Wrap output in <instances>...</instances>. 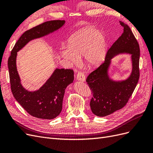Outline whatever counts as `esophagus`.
Listing matches in <instances>:
<instances>
[{
	"label": "esophagus",
	"instance_id": "esophagus-1",
	"mask_svg": "<svg viewBox=\"0 0 153 153\" xmlns=\"http://www.w3.org/2000/svg\"><path fill=\"white\" fill-rule=\"evenodd\" d=\"M76 78V80L81 81V82H85V76L84 75V73L78 72Z\"/></svg>",
	"mask_w": 153,
	"mask_h": 153
}]
</instances>
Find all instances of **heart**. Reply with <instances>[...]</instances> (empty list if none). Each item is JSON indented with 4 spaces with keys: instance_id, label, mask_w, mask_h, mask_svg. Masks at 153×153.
<instances>
[{
    "instance_id": "obj_1",
    "label": "heart",
    "mask_w": 153,
    "mask_h": 153,
    "mask_svg": "<svg viewBox=\"0 0 153 153\" xmlns=\"http://www.w3.org/2000/svg\"><path fill=\"white\" fill-rule=\"evenodd\" d=\"M107 51V39L103 32L94 27H86L73 33L68 41V47L60 50V56L69 65H76L84 57L85 65L99 66L105 60Z\"/></svg>"
}]
</instances>
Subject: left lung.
I'll return each instance as SVG.
<instances>
[{"instance_id":"1","label":"left lung","mask_w":153,"mask_h":153,"mask_svg":"<svg viewBox=\"0 0 153 153\" xmlns=\"http://www.w3.org/2000/svg\"><path fill=\"white\" fill-rule=\"evenodd\" d=\"M123 34L108 50L103 64L87 78L86 82L93 93L90 106L92 112L105 117L121 109L135 90L139 78V45L129 26L120 22ZM131 55L132 71L125 79H114L109 71L112 59L119 54Z\"/></svg>"}]
</instances>
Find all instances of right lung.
Masks as SVG:
<instances>
[{
	"label": "right lung",
	"mask_w": 153,
	"mask_h": 153,
	"mask_svg": "<svg viewBox=\"0 0 153 153\" xmlns=\"http://www.w3.org/2000/svg\"><path fill=\"white\" fill-rule=\"evenodd\" d=\"M65 24V20L49 21L25 31L17 41L8 59L7 65L13 96L22 107L34 117L50 120L61 114L65 89L73 83L74 73L71 69L56 68L39 89L28 91L22 85L17 70V52L30 41L52 34L61 29Z\"/></svg>",
	"instance_id": "obj_1"
}]
</instances>
